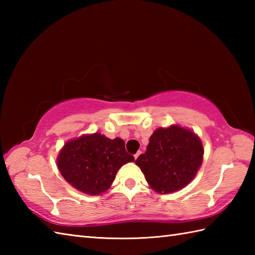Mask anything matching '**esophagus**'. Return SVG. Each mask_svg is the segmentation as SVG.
Here are the masks:
<instances>
[{"label": "esophagus", "mask_w": 255, "mask_h": 255, "mask_svg": "<svg viewBox=\"0 0 255 255\" xmlns=\"http://www.w3.org/2000/svg\"><path fill=\"white\" fill-rule=\"evenodd\" d=\"M140 154H141V151H138V152H137L136 154H134V160H136V159L138 158V156H139Z\"/></svg>", "instance_id": "esophagus-1"}]
</instances>
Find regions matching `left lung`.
I'll return each instance as SVG.
<instances>
[{
  "label": "left lung",
  "mask_w": 255,
  "mask_h": 255,
  "mask_svg": "<svg viewBox=\"0 0 255 255\" xmlns=\"http://www.w3.org/2000/svg\"><path fill=\"white\" fill-rule=\"evenodd\" d=\"M203 155V142L196 133L180 125H171L153 131L147 151L138 156L136 164L153 191L169 194L194 180L202 166Z\"/></svg>",
  "instance_id": "obj_1"
}]
</instances>
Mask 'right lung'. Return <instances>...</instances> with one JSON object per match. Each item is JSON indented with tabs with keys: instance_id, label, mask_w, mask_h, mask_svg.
Wrapping results in <instances>:
<instances>
[{
	"instance_id": "1",
	"label": "right lung",
	"mask_w": 255,
	"mask_h": 255,
	"mask_svg": "<svg viewBox=\"0 0 255 255\" xmlns=\"http://www.w3.org/2000/svg\"><path fill=\"white\" fill-rule=\"evenodd\" d=\"M133 161V156L125 149L123 139H110L95 132L64 143L57 156V166L70 185L95 196L112 186L124 164Z\"/></svg>"
}]
</instances>
